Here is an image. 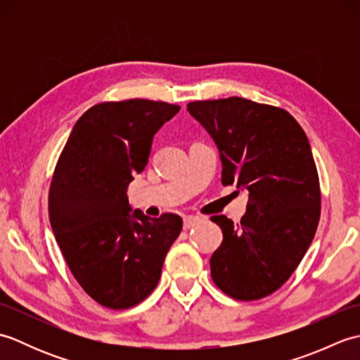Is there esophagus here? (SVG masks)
Instances as JSON below:
<instances>
[{
    "instance_id": "1",
    "label": "esophagus",
    "mask_w": 360,
    "mask_h": 360,
    "mask_svg": "<svg viewBox=\"0 0 360 360\" xmlns=\"http://www.w3.org/2000/svg\"><path fill=\"white\" fill-rule=\"evenodd\" d=\"M200 223V218L198 217H184V229H192L195 224Z\"/></svg>"
}]
</instances>
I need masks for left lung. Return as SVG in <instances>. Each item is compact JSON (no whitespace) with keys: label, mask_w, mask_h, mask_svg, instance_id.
<instances>
[{"label":"left lung","mask_w":360,"mask_h":360,"mask_svg":"<svg viewBox=\"0 0 360 360\" xmlns=\"http://www.w3.org/2000/svg\"><path fill=\"white\" fill-rule=\"evenodd\" d=\"M187 111L217 145L223 186L249 193L238 224L210 218L223 231L212 278L236 300L263 298L292 275L317 231L320 187L308 137L288 111L241 97L192 102Z\"/></svg>","instance_id":"obj_1"}]
</instances>
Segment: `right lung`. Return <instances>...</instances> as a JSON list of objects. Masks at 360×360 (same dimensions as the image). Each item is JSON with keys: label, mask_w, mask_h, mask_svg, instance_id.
Segmentation results:
<instances>
[{"label": "right lung", "mask_w": 360, "mask_h": 360, "mask_svg": "<svg viewBox=\"0 0 360 360\" xmlns=\"http://www.w3.org/2000/svg\"><path fill=\"white\" fill-rule=\"evenodd\" d=\"M181 106L131 98L94 105L75 122L49 188V219L68 266L102 307L127 309L156 288L181 217L131 212L127 188L153 137Z\"/></svg>", "instance_id": "add662e5"}]
</instances>
